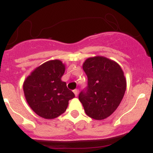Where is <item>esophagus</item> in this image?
I'll return each instance as SVG.
<instances>
[{"instance_id":"esophagus-1","label":"esophagus","mask_w":153,"mask_h":153,"mask_svg":"<svg viewBox=\"0 0 153 153\" xmlns=\"http://www.w3.org/2000/svg\"><path fill=\"white\" fill-rule=\"evenodd\" d=\"M74 94H75L76 97H77V95H78V90H76H76H74Z\"/></svg>"}]
</instances>
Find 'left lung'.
<instances>
[{"instance_id": "1", "label": "left lung", "mask_w": 153, "mask_h": 153, "mask_svg": "<svg viewBox=\"0 0 153 153\" xmlns=\"http://www.w3.org/2000/svg\"><path fill=\"white\" fill-rule=\"evenodd\" d=\"M83 69L87 87L79 94L87 116L97 120L107 118L117 109L126 89V80L117 63L104 56L86 59Z\"/></svg>"}]
</instances>
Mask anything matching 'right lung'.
<instances>
[{
  "label": "right lung",
  "instance_id": "right-lung-1",
  "mask_svg": "<svg viewBox=\"0 0 153 153\" xmlns=\"http://www.w3.org/2000/svg\"><path fill=\"white\" fill-rule=\"evenodd\" d=\"M65 65L59 60H50L36 67L24 81V96L36 114L52 120L63 114L69 100L75 95L61 80Z\"/></svg>",
  "mask_w": 153,
  "mask_h": 153
}]
</instances>
